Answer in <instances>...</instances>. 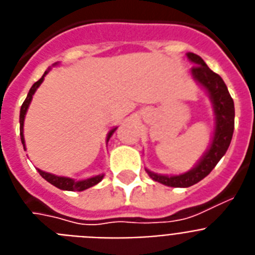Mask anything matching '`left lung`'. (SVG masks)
<instances>
[{
	"label": "left lung",
	"mask_w": 255,
	"mask_h": 255,
	"mask_svg": "<svg viewBox=\"0 0 255 255\" xmlns=\"http://www.w3.org/2000/svg\"><path fill=\"white\" fill-rule=\"evenodd\" d=\"M188 58L193 62L194 65L192 67L193 78L202 87L206 88V91L210 95L211 101L214 104L217 127L214 132L210 149L206 151V154L193 170L188 171L183 175H177V176H166V175H158L147 171V174L153 180L175 188L192 187L210 174L230 146L233 128H235V105H233V100L227 89L223 79L218 74L211 71L200 55L194 54V53H188Z\"/></svg>",
	"instance_id": "8db88e82"
}]
</instances>
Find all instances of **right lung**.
Returning a JSON list of instances; mask_svg holds the SVG:
<instances>
[{"mask_svg": "<svg viewBox=\"0 0 255 255\" xmlns=\"http://www.w3.org/2000/svg\"><path fill=\"white\" fill-rule=\"evenodd\" d=\"M45 75H46V72L42 75V78L40 79V80H37L35 84L32 85L31 89H29V92H28V95H27V98H25L24 102H23V105H22V108H20V117H19V119H20V121H19L20 122V140H22V144H23V147H24V149H25V146H24V136H23V123H24L25 113H27V109H28L29 104H31L32 96H33V93H35L36 89L38 88V85L42 83ZM115 129H117V128H114V129H111V131L109 132L108 141H109V138L111 137V134L115 132ZM38 174L41 175L45 180L49 181L50 184H53L54 187L59 188V189H63V190H71V192H81V190L88 189V188L93 187V185H96V184L100 183V181L102 180V177H104V175H98V176L91 177V179H87V180L75 181V180H72V179H70V177L55 176V175H51V174H49V172H44V171H41V170H38Z\"/></svg>", "mask_w": 255, "mask_h": 255, "instance_id": "right-lung-1", "label": "right lung"}]
</instances>
